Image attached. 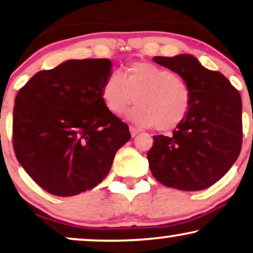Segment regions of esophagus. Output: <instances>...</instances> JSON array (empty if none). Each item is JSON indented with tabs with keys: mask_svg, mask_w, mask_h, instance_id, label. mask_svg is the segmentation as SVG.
<instances>
[{
	"mask_svg": "<svg viewBox=\"0 0 253 253\" xmlns=\"http://www.w3.org/2000/svg\"><path fill=\"white\" fill-rule=\"evenodd\" d=\"M129 129H130L131 136H132V137L136 136L137 133H139V129H137V127H134V126H129Z\"/></svg>",
	"mask_w": 253,
	"mask_h": 253,
	"instance_id": "obj_1",
	"label": "esophagus"
}]
</instances>
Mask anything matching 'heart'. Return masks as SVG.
I'll return each instance as SVG.
<instances>
[{
  "instance_id": "obj_1",
  "label": "heart",
  "mask_w": 253,
  "mask_h": 253,
  "mask_svg": "<svg viewBox=\"0 0 253 253\" xmlns=\"http://www.w3.org/2000/svg\"><path fill=\"white\" fill-rule=\"evenodd\" d=\"M104 107L122 115L131 104L130 120L140 126L160 131L175 129L186 119L192 106V90L185 79L152 62L134 61L121 74L111 73L101 87Z\"/></svg>"
}]
</instances>
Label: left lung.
<instances>
[{
  "mask_svg": "<svg viewBox=\"0 0 253 253\" xmlns=\"http://www.w3.org/2000/svg\"><path fill=\"white\" fill-rule=\"evenodd\" d=\"M153 60L185 79L192 106L172 136H153L147 152L151 173L167 187L202 191L217 182L241 153V94L222 73L207 70L191 54Z\"/></svg>",
  "mask_w": 253,
  "mask_h": 253,
  "instance_id": "1",
  "label": "left lung"
}]
</instances>
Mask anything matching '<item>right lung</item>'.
<instances>
[{"label": "right lung", "instance_id": "right-lung-1", "mask_svg": "<svg viewBox=\"0 0 253 253\" xmlns=\"http://www.w3.org/2000/svg\"><path fill=\"white\" fill-rule=\"evenodd\" d=\"M110 71L109 59L68 60L38 72L16 96V158L51 194L73 196L94 188L131 138L127 124L101 98Z\"/></svg>", "mask_w": 253, "mask_h": 253}]
</instances>
